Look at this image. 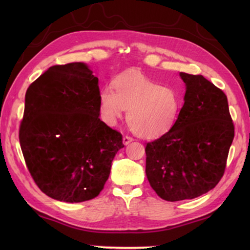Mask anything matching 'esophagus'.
I'll return each instance as SVG.
<instances>
[{
  "label": "esophagus",
  "instance_id": "obj_1",
  "mask_svg": "<svg viewBox=\"0 0 250 250\" xmlns=\"http://www.w3.org/2000/svg\"><path fill=\"white\" fill-rule=\"evenodd\" d=\"M133 139L131 137H128V135H125V137H124V139H122V142H124L125 146H128L130 142H132Z\"/></svg>",
  "mask_w": 250,
  "mask_h": 250
}]
</instances>
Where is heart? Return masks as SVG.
<instances>
[{"label": "heart", "instance_id": "b5f03b06", "mask_svg": "<svg viewBox=\"0 0 250 250\" xmlns=\"http://www.w3.org/2000/svg\"><path fill=\"white\" fill-rule=\"evenodd\" d=\"M112 84L99 92V115L105 125H116L128 110L131 130L142 138L162 137L174 128L183 107L175 88L161 86L139 73L117 76Z\"/></svg>", "mask_w": 250, "mask_h": 250}]
</instances>
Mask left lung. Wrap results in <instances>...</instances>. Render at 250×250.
Listing matches in <instances>:
<instances>
[{"mask_svg": "<svg viewBox=\"0 0 250 250\" xmlns=\"http://www.w3.org/2000/svg\"><path fill=\"white\" fill-rule=\"evenodd\" d=\"M185 83L181 116L170 132L146 146V173L163 200H192L214 188L234 139L227 97L202 75L180 73Z\"/></svg>", "mask_w": 250, "mask_h": 250, "instance_id": "left-lung-1", "label": "left lung"}]
</instances>
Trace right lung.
<instances>
[{"label":"right lung","instance_id":"obj_1","mask_svg":"<svg viewBox=\"0 0 250 250\" xmlns=\"http://www.w3.org/2000/svg\"><path fill=\"white\" fill-rule=\"evenodd\" d=\"M98 78L84 62L52 66L25 95L20 143L41 191L79 203L99 195L122 135L99 118Z\"/></svg>","mask_w":250,"mask_h":250}]
</instances>
